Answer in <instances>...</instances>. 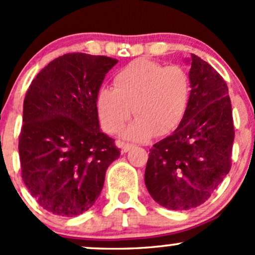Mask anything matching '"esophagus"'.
<instances>
[{"label":"esophagus","instance_id":"obj_1","mask_svg":"<svg viewBox=\"0 0 255 255\" xmlns=\"http://www.w3.org/2000/svg\"><path fill=\"white\" fill-rule=\"evenodd\" d=\"M122 152H124V153H126V152H128L130 150V148H133L134 147V145H131V144H122Z\"/></svg>","mask_w":255,"mask_h":255}]
</instances>
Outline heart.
<instances>
[{
	"mask_svg": "<svg viewBox=\"0 0 255 255\" xmlns=\"http://www.w3.org/2000/svg\"><path fill=\"white\" fill-rule=\"evenodd\" d=\"M191 78L180 66L137 58L116 73L114 87L97 95L99 121L108 133H119L130 118L135 121L125 131L131 140L162 136L180 126L191 102Z\"/></svg>",
	"mask_w": 255,
	"mask_h": 255,
	"instance_id": "b5f03b06",
	"label": "heart"
}]
</instances>
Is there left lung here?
I'll use <instances>...</instances> for the list:
<instances>
[{
	"label": "left lung",
	"instance_id": "left-lung-1",
	"mask_svg": "<svg viewBox=\"0 0 255 255\" xmlns=\"http://www.w3.org/2000/svg\"><path fill=\"white\" fill-rule=\"evenodd\" d=\"M189 62L188 110L174 133L153 145L145 170L150 195L169 210L204 204L231 168L235 130L228 86L197 55Z\"/></svg>",
	"mask_w": 255,
	"mask_h": 255
}]
</instances>
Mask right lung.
<instances>
[{
	"label": "right lung",
	"instance_id": "right-lung-1",
	"mask_svg": "<svg viewBox=\"0 0 255 255\" xmlns=\"http://www.w3.org/2000/svg\"><path fill=\"white\" fill-rule=\"evenodd\" d=\"M116 58L73 52L51 61L24 101L19 136L21 177L46 211L74 217L96 203L108 166L120 157L101 131L97 95Z\"/></svg>",
	"mask_w": 255,
	"mask_h": 255
}]
</instances>
